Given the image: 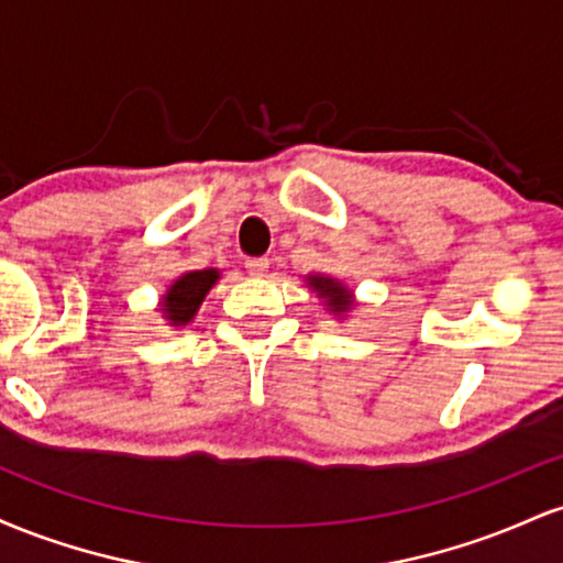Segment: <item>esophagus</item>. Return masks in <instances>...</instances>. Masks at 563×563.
<instances>
[{
    "label": "esophagus",
    "instance_id": "obj_1",
    "mask_svg": "<svg viewBox=\"0 0 563 563\" xmlns=\"http://www.w3.org/2000/svg\"><path fill=\"white\" fill-rule=\"evenodd\" d=\"M245 273H249L251 277H264L269 273V260H264V256L249 260V262H245Z\"/></svg>",
    "mask_w": 563,
    "mask_h": 563
}]
</instances>
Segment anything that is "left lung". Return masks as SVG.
Returning a JSON list of instances; mask_svg holds the SVG:
<instances>
[{"label":"left lung","instance_id":"left-lung-1","mask_svg":"<svg viewBox=\"0 0 563 563\" xmlns=\"http://www.w3.org/2000/svg\"><path fill=\"white\" fill-rule=\"evenodd\" d=\"M307 280V288L312 290V294H318V299L322 301V307H325V312H331L335 320H344L352 309H357L360 303L354 299V290L346 286V283L335 280L331 275H320V273H312L303 277Z\"/></svg>","mask_w":563,"mask_h":563}]
</instances>
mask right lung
<instances>
[{
  "label": "right lung",
  "mask_w": 563,
  "mask_h": 563,
  "mask_svg": "<svg viewBox=\"0 0 563 563\" xmlns=\"http://www.w3.org/2000/svg\"><path fill=\"white\" fill-rule=\"evenodd\" d=\"M219 277H222V273L217 267L190 269V273L179 275L158 299L161 318L169 322L172 328H185L187 322H192V318H196L206 294L217 286Z\"/></svg>",
  "instance_id": "right-lung-1"
}]
</instances>
